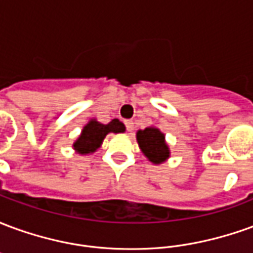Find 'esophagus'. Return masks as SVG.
Returning <instances> with one entry per match:
<instances>
[{
	"label": "esophagus",
	"mask_w": 253,
	"mask_h": 253,
	"mask_svg": "<svg viewBox=\"0 0 253 253\" xmlns=\"http://www.w3.org/2000/svg\"><path fill=\"white\" fill-rule=\"evenodd\" d=\"M125 125H126V128L128 132H131L132 130H134V122L132 121H126L125 122Z\"/></svg>",
	"instance_id": "1"
}]
</instances>
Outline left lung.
<instances>
[{
    "label": "left lung",
    "mask_w": 253,
    "mask_h": 253,
    "mask_svg": "<svg viewBox=\"0 0 253 253\" xmlns=\"http://www.w3.org/2000/svg\"><path fill=\"white\" fill-rule=\"evenodd\" d=\"M137 142L143 156L152 164H163L170 157V150L165 141V134L159 127L149 126L143 130H138Z\"/></svg>",
    "instance_id": "8db88e82"
}]
</instances>
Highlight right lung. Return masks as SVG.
<instances>
[{"mask_svg":"<svg viewBox=\"0 0 253 253\" xmlns=\"http://www.w3.org/2000/svg\"><path fill=\"white\" fill-rule=\"evenodd\" d=\"M126 131V127L119 119H112L110 123L103 125L97 119H90V121L83 127L81 134L73 142L74 152L80 156H86V154L94 153L99 148H101L104 138L110 134H119V132Z\"/></svg>","mask_w":253,"mask_h":253,"instance_id":"obj_1","label":"right lung"}]
</instances>
